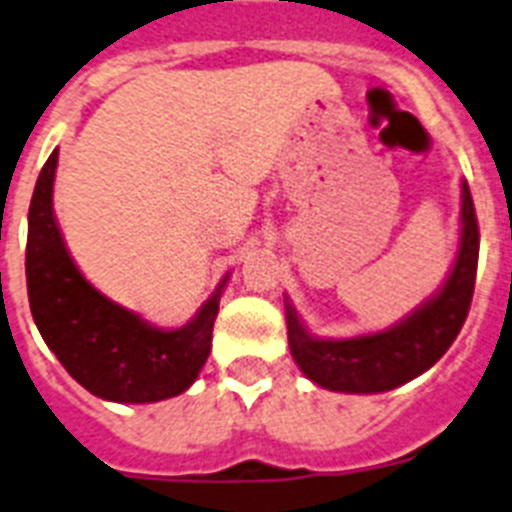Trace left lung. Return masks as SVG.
Returning <instances> with one entry per match:
<instances>
[{
  "label": "left lung",
  "mask_w": 512,
  "mask_h": 512,
  "mask_svg": "<svg viewBox=\"0 0 512 512\" xmlns=\"http://www.w3.org/2000/svg\"><path fill=\"white\" fill-rule=\"evenodd\" d=\"M479 263V223L468 184H461V247L448 281L393 328L356 338L309 336L286 304L294 362L320 388L338 393H385L427 372L450 349L466 322Z\"/></svg>",
  "instance_id": "1"
}]
</instances>
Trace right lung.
<instances>
[{"instance_id":"right-lung-1","label":"right lung","mask_w":512,"mask_h":512,"mask_svg":"<svg viewBox=\"0 0 512 512\" xmlns=\"http://www.w3.org/2000/svg\"><path fill=\"white\" fill-rule=\"evenodd\" d=\"M54 150L38 174L28 210L30 312L46 346L85 390L117 403H153L184 393L197 380L213 341L221 281L213 296L187 325L163 330L119 307L72 263L54 218Z\"/></svg>"}]
</instances>
